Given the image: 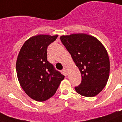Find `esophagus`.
Here are the masks:
<instances>
[{
    "instance_id": "1",
    "label": "esophagus",
    "mask_w": 122,
    "mask_h": 122,
    "mask_svg": "<svg viewBox=\"0 0 122 122\" xmlns=\"http://www.w3.org/2000/svg\"><path fill=\"white\" fill-rule=\"evenodd\" d=\"M63 70L65 72V73H67V67H65V68H63Z\"/></svg>"
}]
</instances>
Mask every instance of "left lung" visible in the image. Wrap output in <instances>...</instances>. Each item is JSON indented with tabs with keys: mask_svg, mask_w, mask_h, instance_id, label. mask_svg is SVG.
<instances>
[{
	"mask_svg": "<svg viewBox=\"0 0 122 122\" xmlns=\"http://www.w3.org/2000/svg\"><path fill=\"white\" fill-rule=\"evenodd\" d=\"M60 39L81 73V82L75 90L88 97L98 95L109 78L110 60L106 49L96 37L84 33L62 35Z\"/></svg>",
	"mask_w": 122,
	"mask_h": 122,
	"instance_id": "obj_1",
	"label": "left lung"
}]
</instances>
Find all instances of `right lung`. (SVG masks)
<instances>
[{
    "mask_svg": "<svg viewBox=\"0 0 122 122\" xmlns=\"http://www.w3.org/2000/svg\"><path fill=\"white\" fill-rule=\"evenodd\" d=\"M57 37L32 36L23 44L18 55L16 70L19 83L26 94L36 101H45L53 96L65 77L47 61V47Z\"/></svg>",
    "mask_w": 122,
    "mask_h": 122,
    "instance_id": "add662e5",
    "label": "right lung"
}]
</instances>
